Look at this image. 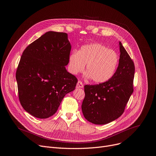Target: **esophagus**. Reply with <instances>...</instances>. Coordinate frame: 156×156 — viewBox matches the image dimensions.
<instances>
[{
	"label": "esophagus",
	"mask_w": 156,
	"mask_h": 156,
	"mask_svg": "<svg viewBox=\"0 0 156 156\" xmlns=\"http://www.w3.org/2000/svg\"><path fill=\"white\" fill-rule=\"evenodd\" d=\"M83 87V83L81 81H78L76 84V88H82Z\"/></svg>",
	"instance_id": "esophagus-1"
}]
</instances>
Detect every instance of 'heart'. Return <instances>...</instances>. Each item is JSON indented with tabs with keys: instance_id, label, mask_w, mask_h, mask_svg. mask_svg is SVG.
I'll return each instance as SVG.
<instances>
[{
	"instance_id": "b5f03b06",
	"label": "heart",
	"mask_w": 156,
	"mask_h": 156,
	"mask_svg": "<svg viewBox=\"0 0 156 156\" xmlns=\"http://www.w3.org/2000/svg\"><path fill=\"white\" fill-rule=\"evenodd\" d=\"M117 52L99 43L83 46L78 52H72L69 58L70 72L74 75L83 72L96 83H102L114 75L119 63Z\"/></svg>"
}]
</instances>
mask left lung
<instances>
[{
	"label": "left lung",
	"instance_id": "1",
	"mask_svg": "<svg viewBox=\"0 0 156 156\" xmlns=\"http://www.w3.org/2000/svg\"><path fill=\"white\" fill-rule=\"evenodd\" d=\"M119 44V63L112 78L99 84L84 86L82 112L94 124H107L120 117L133 92L135 64L120 42Z\"/></svg>",
	"mask_w": 156,
	"mask_h": 156
}]
</instances>
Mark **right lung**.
Returning a JSON list of instances; mask_svg holds the SVG:
<instances>
[{
  "label": "right lung",
  "mask_w": 156,
  "mask_h": 156,
  "mask_svg": "<svg viewBox=\"0 0 156 156\" xmlns=\"http://www.w3.org/2000/svg\"><path fill=\"white\" fill-rule=\"evenodd\" d=\"M72 46L65 33L48 31L24 50L16 72L18 98L31 115H53L64 96L73 91L76 76L66 71Z\"/></svg>",
  "instance_id": "obj_1"
}]
</instances>
